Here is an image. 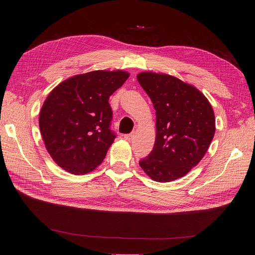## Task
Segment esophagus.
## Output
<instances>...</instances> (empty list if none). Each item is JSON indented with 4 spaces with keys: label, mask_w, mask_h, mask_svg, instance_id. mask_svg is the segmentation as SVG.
<instances>
[{
    "label": "esophagus",
    "mask_w": 255,
    "mask_h": 255,
    "mask_svg": "<svg viewBox=\"0 0 255 255\" xmlns=\"http://www.w3.org/2000/svg\"><path fill=\"white\" fill-rule=\"evenodd\" d=\"M133 136H134V134H133V133H130V134H126V135H125V138H126V139H127L128 141H130V140L133 139Z\"/></svg>",
    "instance_id": "1"
}]
</instances>
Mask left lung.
I'll return each mask as SVG.
<instances>
[{"label":"left lung","mask_w":255,"mask_h":255,"mask_svg":"<svg viewBox=\"0 0 255 255\" xmlns=\"http://www.w3.org/2000/svg\"><path fill=\"white\" fill-rule=\"evenodd\" d=\"M137 80L156 111L155 143L139 166L156 182L180 179L199 164L213 140L212 105L197 88L174 76L142 72Z\"/></svg>","instance_id":"left-lung-1"}]
</instances>
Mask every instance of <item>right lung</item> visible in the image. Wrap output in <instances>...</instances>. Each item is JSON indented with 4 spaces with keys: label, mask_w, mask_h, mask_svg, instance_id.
Instances as JSON below:
<instances>
[{
    "label": "right lung",
    "mask_w": 255,
    "mask_h": 255,
    "mask_svg": "<svg viewBox=\"0 0 255 255\" xmlns=\"http://www.w3.org/2000/svg\"><path fill=\"white\" fill-rule=\"evenodd\" d=\"M128 78L125 71H91L60 83L45 100L39 128L55 163L73 174L94 170L114 139L110 97Z\"/></svg>",
    "instance_id": "right-lung-1"
}]
</instances>
